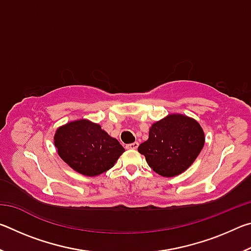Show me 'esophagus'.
Here are the masks:
<instances>
[{
  "instance_id": "34e87169",
  "label": "esophagus",
  "mask_w": 251,
  "mask_h": 251,
  "mask_svg": "<svg viewBox=\"0 0 251 251\" xmlns=\"http://www.w3.org/2000/svg\"><path fill=\"white\" fill-rule=\"evenodd\" d=\"M138 147V143L135 142V143H131V144H127L126 148L127 150H136V148Z\"/></svg>"
}]
</instances>
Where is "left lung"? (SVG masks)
<instances>
[{"label":"left lung","instance_id":"obj_1","mask_svg":"<svg viewBox=\"0 0 251 251\" xmlns=\"http://www.w3.org/2000/svg\"><path fill=\"white\" fill-rule=\"evenodd\" d=\"M203 144L205 135L196 121L184 115H169L151 125L150 137L139 145L138 151L152 171L173 177L194 163Z\"/></svg>","mask_w":251,"mask_h":251}]
</instances>
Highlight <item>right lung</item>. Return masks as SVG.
Wrapping results in <instances>:
<instances>
[{
    "instance_id": "obj_1",
    "label": "right lung",
    "mask_w": 251,
    "mask_h": 251,
    "mask_svg": "<svg viewBox=\"0 0 251 251\" xmlns=\"http://www.w3.org/2000/svg\"><path fill=\"white\" fill-rule=\"evenodd\" d=\"M54 144L59 157L74 171L86 176L107 172L125 151L100 125L86 120L59 127Z\"/></svg>"
}]
</instances>
